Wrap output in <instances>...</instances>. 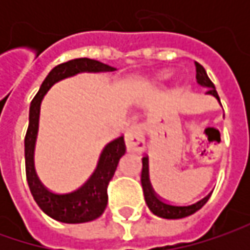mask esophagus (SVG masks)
Here are the masks:
<instances>
[{
    "mask_svg": "<svg viewBox=\"0 0 250 250\" xmlns=\"http://www.w3.org/2000/svg\"><path fill=\"white\" fill-rule=\"evenodd\" d=\"M125 143L126 149L129 151H138L142 153L146 149L145 143V128L140 124H133L125 132Z\"/></svg>",
    "mask_w": 250,
    "mask_h": 250,
    "instance_id": "1",
    "label": "esophagus"
}]
</instances>
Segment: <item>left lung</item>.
<instances>
[{
	"instance_id": "8db88e82",
	"label": "left lung",
	"mask_w": 250,
	"mask_h": 250,
	"mask_svg": "<svg viewBox=\"0 0 250 250\" xmlns=\"http://www.w3.org/2000/svg\"><path fill=\"white\" fill-rule=\"evenodd\" d=\"M195 66H196V79L199 84L207 87V91L208 94H213L216 97L217 100L220 101V97H218V93H217L216 87H214V83L210 81V78L207 76L206 69L200 65L199 62H195ZM142 177H140V181H142V188H143V195H145V200L147 203V206L151 210L153 214L156 216L163 217V218H184V217L190 216L193 214L195 211L200 210L202 207L206 205V202L208 200L210 195H207L203 199L197 200V202H193V203H188V205H177V203H169L167 200H163L161 197L154 192V189L151 188V184L149 181V159L147 156H145L142 159Z\"/></svg>"
}]
</instances>
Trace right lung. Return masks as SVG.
<instances>
[{"label":"right lung","instance_id":"obj_1","mask_svg":"<svg viewBox=\"0 0 250 250\" xmlns=\"http://www.w3.org/2000/svg\"><path fill=\"white\" fill-rule=\"evenodd\" d=\"M101 72V71H114V68L96 60L89 58H75L66 62L60 63L47 75L44 82L40 86V90L34 96L30 104L29 112V126L24 136V166H26V179L30 188L36 203L47 216L57 221L78 224L87 223L100 217L108 202L107 188L111 178L117 169L118 161L125 154V142L124 136L110 142L101 153L97 168L91 174V177L83 184L82 187L68 193H55L48 190L40 182L36 175L33 164V151L37 129H39V114L40 104L44 94L53 86L54 83L63 78L72 76L79 72Z\"/></svg>","mask_w":250,"mask_h":250}]
</instances>
